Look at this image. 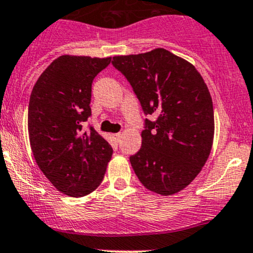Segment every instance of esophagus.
<instances>
[{"label": "esophagus", "instance_id": "1", "mask_svg": "<svg viewBox=\"0 0 253 253\" xmlns=\"http://www.w3.org/2000/svg\"><path fill=\"white\" fill-rule=\"evenodd\" d=\"M121 136H122L121 133H112L111 134V137L115 139V141H119V139L121 138Z\"/></svg>", "mask_w": 253, "mask_h": 253}]
</instances>
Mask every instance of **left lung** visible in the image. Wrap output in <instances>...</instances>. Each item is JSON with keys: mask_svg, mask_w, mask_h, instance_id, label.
Wrapping results in <instances>:
<instances>
[{"mask_svg": "<svg viewBox=\"0 0 253 253\" xmlns=\"http://www.w3.org/2000/svg\"><path fill=\"white\" fill-rule=\"evenodd\" d=\"M112 65L133 88L145 115L142 147L129 158L142 185L171 196L205 167L214 138L213 101L195 66L165 48L114 56Z\"/></svg>", "mask_w": 253, "mask_h": 253, "instance_id": "obj_1", "label": "left lung"}]
</instances>
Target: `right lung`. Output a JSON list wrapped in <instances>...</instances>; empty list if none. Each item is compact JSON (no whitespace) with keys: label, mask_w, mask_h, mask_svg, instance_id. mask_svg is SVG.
<instances>
[{"label":"right lung","mask_w":253,"mask_h":253,"mask_svg":"<svg viewBox=\"0 0 253 253\" xmlns=\"http://www.w3.org/2000/svg\"><path fill=\"white\" fill-rule=\"evenodd\" d=\"M111 57L62 55L40 75L30 94L28 132L38 167L60 192L83 197L103 181L112 148L93 127L91 83Z\"/></svg>","instance_id":"obj_1"}]
</instances>
